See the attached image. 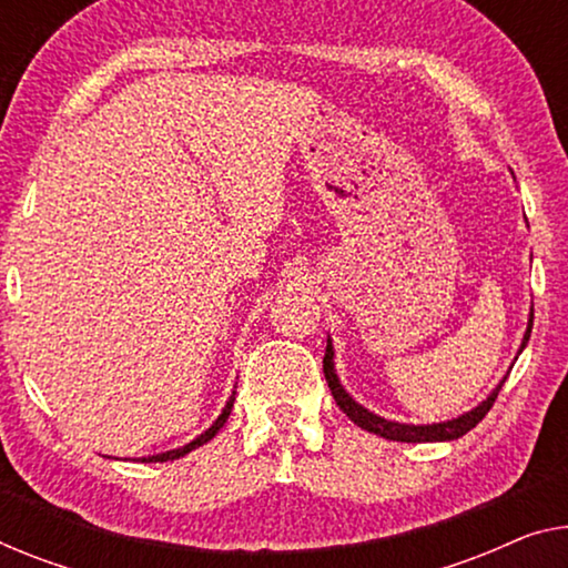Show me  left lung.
Here are the masks:
<instances>
[{"instance_id": "left-lung-1", "label": "left lung", "mask_w": 568, "mask_h": 568, "mask_svg": "<svg viewBox=\"0 0 568 568\" xmlns=\"http://www.w3.org/2000/svg\"><path fill=\"white\" fill-rule=\"evenodd\" d=\"M530 328H532V308H530V316H528V326H526V334H523V342H520V349L518 354L526 349L528 338H530ZM518 354H515V359H518ZM513 369V367H510ZM510 369L505 372V377L500 383L495 385V390L489 393L485 400L479 405H474L471 410L462 413V416H456L452 420H438V423H400V420H387L383 416H377V413L367 410L365 405H359L354 397L344 390L342 379L336 375V367H334V344H332V336L326 338V354H324V375H326V383L332 387V395L338 408H342L346 416H349L354 423H357L359 428L369 430V434H377L387 438V442H403V444H428V442H454V438H462L464 434H469V430L477 426V423L487 416L489 408H493L497 393L503 390L507 375H510Z\"/></svg>"}]
</instances>
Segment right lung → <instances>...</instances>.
I'll return each instance as SVG.
<instances>
[{
  "instance_id": "add662e5",
  "label": "right lung",
  "mask_w": 568,
  "mask_h": 568,
  "mask_svg": "<svg viewBox=\"0 0 568 568\" xmlns=\"http://www.w3.org/2000/svg\"><path fill=\"white\" fill-rule=\"evenodd\" d=\"M234 395H236V390H232V397L230 400H226V405L222 408V413H219V418L211 423V426L203 430L201 436H196L193 438V442H189L185 446H178V448H171V452H163V454H152V456H142L140 462H145V464H152V462H171V459H181V456H185V454H191L193 448H199V446H203L206 442H211V438H214L216 434H219V428L224 426L226 423V418H230V413H232V405H234Z\"/></svg>"
}]
</instances>
